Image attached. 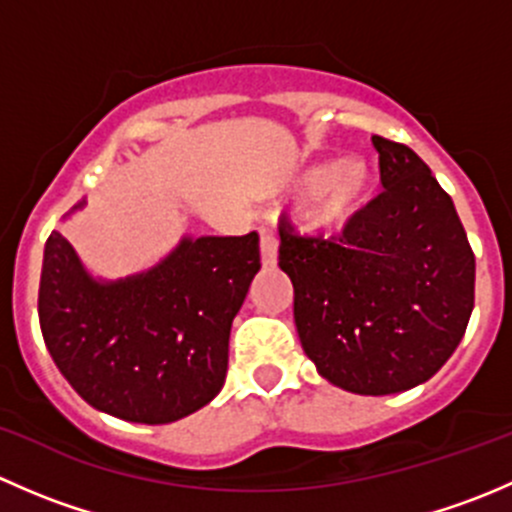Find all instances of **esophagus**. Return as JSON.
Segmentation results:
<instances>
[{"mask_svg":"<svg viewBox=\"0 0 512 512\" xmlns=\"http://www.w3.org/2000/svg\"><path fill=\"white\" fill-rule=\"evenodd\" d=\"M260 260L265 267L277 265V237L275 232L262 227L260 230Z\"/></svg>","mask_w":512,"mask_h":512,"instance_id":"esophagus-1","label":"esophagus"}]
</instances>
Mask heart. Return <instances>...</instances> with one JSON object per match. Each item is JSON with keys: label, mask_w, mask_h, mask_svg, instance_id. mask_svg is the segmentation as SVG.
Listing matches in <instances>:
<instances>
[{"label": "heart", "mask_w": 512, "mask_h": 512, "mask_svg": "<svg viewBox=\"0 0 512 512\" xmlns=\"http://www.w3.org/2000/svg\"><path fill=\"white\" fill-rule=\"evenodd\" d=\"M371 185L369 165L347 158L334 165H312L299 175L294 190L299 198H312V218L319 225H339L364 208Z\"/></svg>", "instance_id": "heart-1"}]
</instances>
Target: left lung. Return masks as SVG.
<instances>
[{
	"mask_svg": "<svg viewBox=\"0 0 512 512\" xmlns=\"http://www.w3.org/2000/svg\"><path fill=\"white\" fill-rule=\"evenodd\" d=\"M381 185L339 235L280 223L304 354L329 384L386 396L431 379L456 352L476 297V257L453 200L404 143L371 138Z\"/></svg>",
	"mask_w": 512,
	"mask_h": 512,
	"instance_id": "1",
	"label": "left lung"
}]
</instances>
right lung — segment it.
Returning a JSON list of instances; mask_svg holds the SVG:
<instances>
[{
    "mask_svg": "<svg viewBox=\"0 0 512 512\" xmlns=\"http://www.w3.org/2000/svg\"><path fill=\"white\" fill-rule=\"evenodd\" d=\"M257 270V232L208 235L183 237L148 272L103 282L54 230L39 282L44 344L94 409L133 423L178 421L223 389L232 319Z\"/></svg>",
    "mask_w": 512,
    "mask_h": 512,
    "instance_id": "obj_1",
    "label": "right lung"
}]
</instances>
